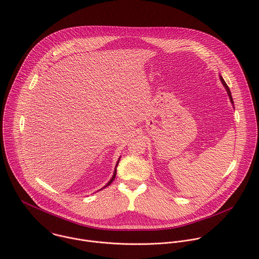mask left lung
<instances>
[{
	"label": "left lung",
	"instance_id": "1",
	"mask_svg": "<svg viewBox=\"0 0 259 259\" xmlns=\"http://www.w3.org/2000/svg\"><path fill=\"white\" fill-rule=\"evenodd\" d=\"M220 79H221V81H222V83L224 84V87H225V89H226V91H227V93H228V96H229V98H230V101H231V103L233 104V99H232V96H231V92H230V90H229V88H228V85H227V83L225 82V80H224V78L220 75Z\"/></svg>",
	"mask_w": 259,
	"mask_h": 259
}]
</instances>
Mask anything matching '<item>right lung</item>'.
<instances>
[{
	"instance_id": "obj_1",
	"label": "right lung",
	"mask_w": 259,
	"mask_h": 259,
	"mask_svg": "<svg viewBox=\"0 0 259 259\" xmlns=\"http://www.w3.org/2000/svg\"><path fill=\"white\" fill-rule=\"evenodd\" d=\"M119 160H120V158H119V159H118V161H117V164H116V166H115V170H114V175H113V177H112V179H111V180H110V181H109V183H108V184H107V185H106V186H105V187H104V188H103V189H105V188H107V187H108V186H110V185H111V184H112V182H113V181H114V180H115V178H116V174H117V166H118V163H119ZM101 190H102V189H101Z\"/></svg>"
}]
</instances>
